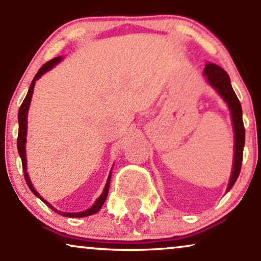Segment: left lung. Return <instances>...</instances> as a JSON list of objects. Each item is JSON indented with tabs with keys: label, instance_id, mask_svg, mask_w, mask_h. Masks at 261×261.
<instances>
[{
	"label": "left lung",
	"instance_id": "left-lung-1",
	"mask_svg": "<svg viewBox=\"0 0 261 261\" xmlns=\"http://www.w3.org/2000/svg\"><path fill=\"white\" fill-rule=\"evenodd\" d=\"M203 74L206 76L210 86L214 87V89H216L218 94L226 101L230 110V116H232L233 130H234V157H233L232 175H230L229 184L227 187V191H229L238 179L239 173H241L242 160H243L245 130L243 118H242V106L233 91L232 85H230L228 73L222 67L215 64H206L203 68Z\"/></svg>",
	"mask_w": 261,
	"mask_h": 261
}]
</instances>
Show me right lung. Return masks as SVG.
Instances as JSON below:
<instances>
[{
	"instance_id": "1",
	"label": "right lung",
	"mask_w": 261,
	"mask_h": 261,
	"mask_svg": "<svg viewBox=\"0 0 261 261\" xmlns=\"http://www.w3.org/2000/svg\"><path fill=\"white\" fill-rule=\"evenodd\" d=\"M62 58L61 56H58V58L50 60V61H47L46 64H44L43 66L40 67V70L38 71V73L35 74V77L33 79L32 83H31V87H29V91L27 93L24 100H23L22 106L19 108V112H18V122H19V130H18V139H17V148H18V153L20 155V160H22V166H23V172H24V178H25V181L27 184H28L29 189L32 190V193L34 194V195H37L39 199L41 200V201H44L46 203L47 206H49L50 208H53L54 211L58 212V214L61 215V216H65V217H87V216H91V215H94L97 214L98 211L101 208V206H103V203L106 202V199L108 196V191H109V184H110V178H112V172H110L109 176H108V180H107V184H106V188H104L103 193H101V195L98 197L97 201L94 202V205L92 206V207H89L88 210H86V211H82V212H76V214H68V212H62V211H58L56 208H54L51 205H50L49 202L45 201V200L41 197L40 195L38 194V191L35 190L34 187L32 185V181L31 179H29V175H28V172H27V158H25V141H27V115H28V109H29V106H31V100H32V95H33V91H34V86H35V81L40 79L41 76L45 72H47L49 70H51L55 65H58L60 61H61Z\"/></svg>"
}]
</instances>
